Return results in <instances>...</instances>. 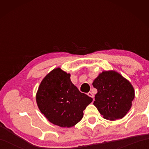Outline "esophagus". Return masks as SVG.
Returning <instances> with one entry per match:
<instances>
[{"instance_id": "34e87169", "label": "esophagus", "mask_w": 149, "mask_h": 149, "mask_svg": "<svg viewBox=\"0 0 149 149\" xmlns=\"http://www.w3.org/2000/svg\"><path fill=\"white\" fill-rule=\"evenodd\" d=\"M87 95L89 96V97H91V98H93V97H94V96H93V93H91V92H89V93H87Z\"/></svg>"}]
</instances>
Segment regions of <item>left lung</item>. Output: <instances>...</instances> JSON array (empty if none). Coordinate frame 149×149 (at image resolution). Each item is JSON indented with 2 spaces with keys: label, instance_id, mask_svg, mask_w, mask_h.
Masks as SVG:
<instances>
[{
  "label": "left lung",
  "instance_id": "left-lung-1",
  "mask_svg": "<svg viewBox=\"0 0 149 149\" xmlns=\"http://www.w3.org/2000/svg\"><path fill=\"white\" fill-rule=\"evenodd\" d=\"M92 84L97 89L93 104L103 118L114 121L129 112L135 97L134 88L120 73L114 70L103 71Z\"/></svg>",
  "mask_w": 149,
  "mask_h": 149
}]
</instances>
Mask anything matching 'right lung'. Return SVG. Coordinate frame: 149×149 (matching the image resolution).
<instances>
[{
    "mask_svg": "<svg viewBox=\"0 0 149 149\" xmlns=\"http://www.w3.org/2000/svg\"><path fill=\"white\" fill-rule=\"evenodd\" d=\"M70 74L57 68L50 72L40 84L36 93L39 110L50 123L71 127L84 116V110L93 101L72 84Z\"/></svg>",
    "mask_w": 149,
    "mask_h": 149,
    "instance_id": "right-lung-1",
    "label": "right lung"
}]
</instances>
